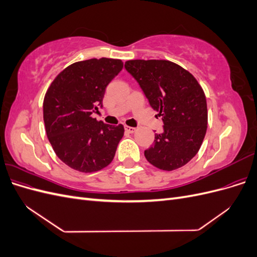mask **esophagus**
Masks as SVG:
<instances>
[{
    "label": "esophagus",
    "mask_w": 257,
    "mask_h": 257,
    "mask_svg": "<svg viewBox=\"0 0 257 257\" xmlns=\"http://www.w3.org/2000/svg\"><path fill=\"white\" fill-rule=\"evenodd\" d=\"M124 128H125V131L128 132V133H135V132H136L135 127H131V126H127V125L124 126Z\"/></svg>",
    "instance_id": "esophagus-1"
}]
</instances>
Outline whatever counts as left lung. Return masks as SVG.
<instances>
[{"label":"left lung","instance_id":"1","mask_svg":"<svg viewBox=\"0 0 257 257\" xmlns=\"http://www.w3.org/2000/svg\"><path fill=\"white\" fill-rule=\"evenodd\" d=\"M124 67L164 123L162 133H155L153 145L145 150L147 161L168 172L182 167L195 157L206 135L203 89L192 74L170 61L132 60Z\"/></svg>","mask_w":257,"mask_h":257}]
</instances>
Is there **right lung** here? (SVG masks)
Returning <instances> with one entry per match:
<instances>
[{"label":"right lung","mask_w":257,"mask_h":257,"mask_svg":"<svg viewBox=\"0 0 257 257\" xmlns=\"http://www.w3.org/2000/svg\"><path fill=\"white\" fill-rule=\"evenodd\" d=\"M123 68L121 60L90 59L62 71L44 99L46 133L58 158L81 173L109 165L124 127L96 121L107 85Z\"/></svg>","instance_id":"1"}]
</instances>
